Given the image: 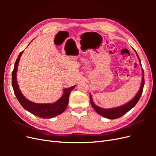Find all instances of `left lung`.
<instances>
[{
  "label": "left lung",
  "mask_w": 156,
  "mask_h": 156,
  "mask_svg": "<svg viewBox=\"0 0 156 156\" xmlns=\"http://www.w3.org/2000/svg\"><path fill=\"white\" fill-rule=\"evenodd\" d=\"M136 55H137V54H136ZM138 58H139V60L140 64H141L140 60V58H139V56H138ZM144 85V71L143 70L142 84H141L139 92L137 93V94H136L135 97L131 101H130L129 102L126 103V105H124L123 106L114 108H109V109H105V108H100V107H98L97 105L94 104V102L92 101V97H91L90 95L92 106L93 107L94 109L96 110V111L98 113V114L102 116L106 117V118H107V119H119V118H120L122 116H123L124 115H125L126 113H127L129 110H131L132 108L135 107V105L136 104V103L139 101L141 95H142Z\"/></svg>",
  "instance_id": "8db88e82"
}]
</instances>
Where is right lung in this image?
Masks as SVG:
<instances>
[{"label":"right lung","mask_w":156,"mask_h":156,"mask_svg":"<svg viewBox=\"0 0 156 156\" xmlns=\"http://www.w3.org/2000/svg\"><path fill=\"white\" fill-rule=\"evenodd\" d=\"M23 52V51L20 53L18 56V58L16 61L12 76V83L13 92L19 102L20 103V104L25 109L31 112L33 115L42 118V119H51V118L59 115L61 113H62L65 111L66 108L68 103L69 94L71 91L74 88L75 86L64 89V93L63 96L61 97L59 100L54 103L40 104V103H33L27 100L23 96L20 88H19L18 84L16 80V73L19 61H20Z\"/></svg>","instance_id":"1"}]
</instances>
